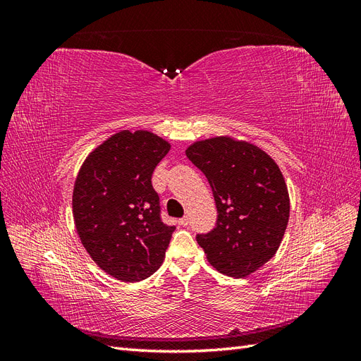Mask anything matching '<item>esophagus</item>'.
Returning <instances> with one entry per match:
<instances>
[{
    "label": "esophagus",
    "mask_w": 361,
    "mask_h": 361,
    "mask_svg": "<svg viewBox=\"0 0 361 361\" xmlns=\"http://www.w3.org/2000/svg\"><path fill=\"white\" fill-rule=\"evenodd\" d=\"M179 224H180V226H183V227H187V226L190 224V218H188L187 215H185V216H182V218H180V220H179Z\"/></svg>",
    "instance_id": "34e87169"
}]
</instances>
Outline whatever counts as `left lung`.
<instances>
[{
  "mask_svg": "<svg viewBox=\"0 0 361 361\" xmlns=\"http://www.w3.org/2000/svg\"><path fill=\"white\" fill-rule=\"evenodd\" d=\"M187 157L203 171L216 204V224L197 235L209 264L243 279L274 257L289 220L285 178L268 154L247 141H195Z\"/></svg>",
  "mask_w": 361,
  "mask_h": 361,
  "instance_id": "obj_1",
  "label": "left lung"
}]
</instances>
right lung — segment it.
Instances as JSON below:
<instances>
[{
    "instance_id": "1",
    "label": "right lung",
    "mask_w": 361,
    "mask_h": 361,
    "mask_svg": "<svg viewBox=\"0 0 361 361\" xmlns=\"http://www.w3.org/2000/svg\"><path fill=\"white\" fill-rule=\"evenodd\" d=\"M169 150L149 130H122L96 147L76 176V232L94 264L117 280H145L166 257L176 227L161 220L152 174Z\"/></svg>"
}]
</instances>
